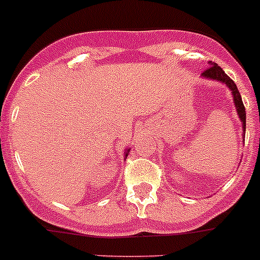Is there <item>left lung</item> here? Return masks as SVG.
<instances>
[{
  "label": "left lung",
  "instance_id": "1",
  "mask_svg": "<svg viewBox=\"0 0 260 260\" xmlns=\"http://www.w3.org/2000/svg\"><path fill=\"white\" fill-rule=\"evenodd\" d=\"M209 64H210V67H209L206 71H204V72L201 73V76L205 78H209V80L219 81V82L224 83V85H227V86L230 87L233 96V103H235L236 109H237V114H239L240 120H241L242 122V134L245 135V130H246V112H245V107L244 103H242L239 89L236 86V83L225 75L224 71H223L218 64L213 63V61H209Z\"/></svg>",
  "mask_w": 260,
  "mask_h": 260
}]
</instances>
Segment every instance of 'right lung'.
Returning a JSON list of instances; mask_svg holds the SVG:
<instances>
[{
    "label": "right lung",
    "instance_id": "obj_1",
    "mask_svg": "<svg viewBox=\"0 0 260 260\" xmlns=\"http://www.w3.org/2000/svg\"><path fill=\"white\" fill-rule=\"evenodd\" d=\"M128 151H130V148H127V149H126V152H125V158H126V157H127V153H128Z\"/></svg>",
    "mask_w": 260,
    "mask_h": 260
}]
</instances>
